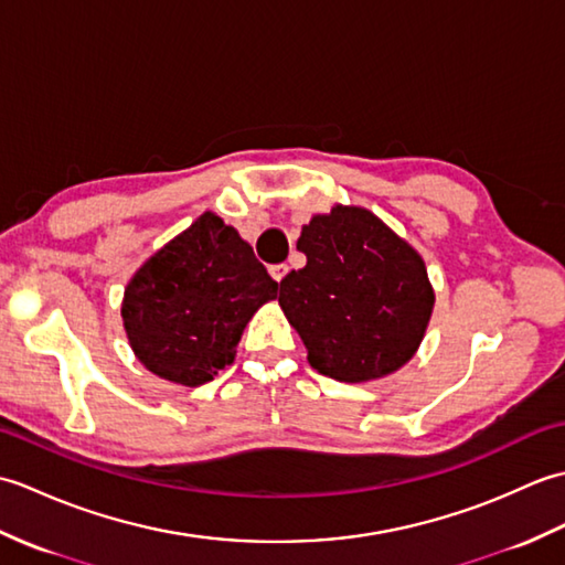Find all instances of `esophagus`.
Listing matches in <instances>:
<instances>
[{
	"mask_svg": "<svg viewBox=\"0 0 565 565\" xmlns=\"http://www.w3.org/2000/svg\"><path fill=\"white\" fill-rule=\"evenodd\" d=\"M269 271L274 276V281H281L284 276H286V271H289V267H286V264H271Z\"/></svg>",
	"mask_w": 565,
	"mask_h": 565,
	"instance_id": "34e87169",
	"label": "esophagus"
}]
</instances>
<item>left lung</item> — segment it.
<instances>
[{
  "mask_svg": "<svg viewBox=\"0 0 565 565\" xmlns=\"http://www.w3.org/2000/svg\"><path fill=\"white\" fill-rule=\"evenodd\" d=\"M296 247L308 262L284 276L279 303L310 366L347 383L401 369L423 342L435 306L423 257L356 206L316 215Z\"/></svg>",
  "mask_w": 565,
  "mask_h": 565,
  "instance_id": "left-lung-1",
  "label": "left lung"
}]
</instances>
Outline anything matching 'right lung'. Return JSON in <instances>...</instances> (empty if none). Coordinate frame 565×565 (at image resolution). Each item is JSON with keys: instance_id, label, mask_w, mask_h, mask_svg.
<instances>
[{"instance_id": "right-lung-1", "label": "right lung", "mask_w": 565, "mask_h": 565, "mask_svg": "<svg viewBox=\"0 0 565 565\" xmlns=\"http://www.w3.org/2000/svg\"><path fill=\"white\" fill-rule=\"evenodd\" d=\"M276 289L235 227L203 213L136 271L121 316L146 369L201 386L233 362L249 318Z\"/></svg>"}]
</instances>
